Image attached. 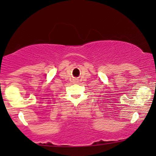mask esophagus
<instances>
[{
	"instance_id": "1",
	"label": "esophagus",
	"mask_w": 156,
	"mask_h": 156,
	"mask_svg": "<svg viewBox=\"0 0 156 156\" xmlns=\"http://www.w3.org/2000/svg\"><path fill=\"white\" fill-rule=\"evenodd\" d=\"M74 82H75V83H78V79H75V80H74Z\"/></svg>"
}]
</instances>
